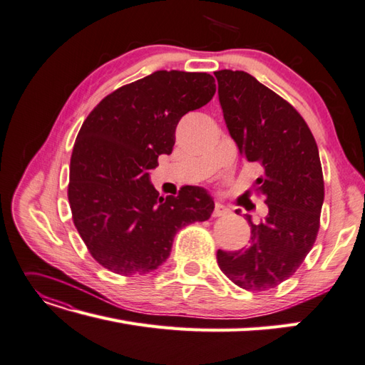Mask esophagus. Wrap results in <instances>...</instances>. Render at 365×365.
<instances>
[{
	"instance_id": "34e87169",
	"label": "esophagus",
	"mask_w": 365,
	"mask_h": 365,
	"mask_svg": "<svg viewBox=\"0 0 365 365\" xmlns=\"http://www.w3.org/2000/svg\"><path fill=\"white\" fill-rule=\"evenodd\" d=\"M228 212H230V208H227L225 205L216 203V207H214V211H212V216L214 217H222V216H227Z\"/></svg>"
}]
</instances>
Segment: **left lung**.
Listing matches in <instances>:
<instances>
[{
  "label": "left lung",
  "instance_id": "8db88e82",
  "mask_svg": "<svg viewBox=\"0 0 365 365\" xmlns=\"http://www.w3.org/2000/svg\"><path fill=\"white\" fill-rule=\"evenodd\" d=\"M214 76L231 138L245 162L262 168L255 185L268 205L259 222L245 214L250 245L219 250L217 264L237 287L264 292L292 277L313 248L324 203L319 151L301 114L253 76L230 69Z\"/></svg>",
  "mask_w": 365,
  "mask_h": 365
}]
</instances>
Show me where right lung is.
<instances>
[{"label":"right lung","mask_w":365,"mask_h":365,"mask_svg":"<svg viewBox=\"0 0 365 365\" xmlns=\"http://www.w3.org/2000/svg\"><path fill=\"white\" fill-rule=\"evenodd\" d=\"M205 72L155 71L103 98L88 115L71 157L68 197L73 225L89 253L112 273L154 272L175 232L211 217L214 200L200 186L158 195L149 171L171 154L175 128L214 97Z\"/></svg>","instance_id":"obj_1"}]
</instances>
